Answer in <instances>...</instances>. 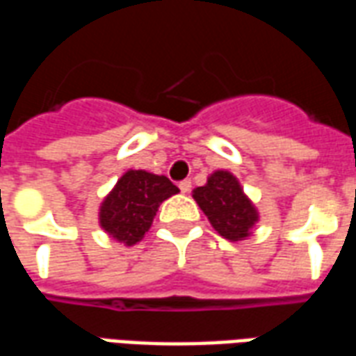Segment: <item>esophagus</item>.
Returning <instances> with one entry per match:
<instances>
[{
  "instance_id": "1",
  "label": "esophagus",
  "mask_w": 356,
  "mask_h": 356,
  "mask_svg": "<svg viewBox=\"0 0 356 356\" xmlns=\"http://www.w3.org/2000/svg\"><path fill=\"white\" fill-rule=\"evenodd\" d=\"M191 186H193V183H191L188 179H185V181H181V183H179V191H181L183 194H186L188 191H191Z\"/></svg>"
}]
</instances>
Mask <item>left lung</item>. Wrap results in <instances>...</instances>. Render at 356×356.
Returning <instances> with one entry per match:
<instances>
[{"label":"left lung","instance_id":"left-lung-1","mask_svg":"<svg viewBox=\"0 0 356 356\" xmlns=\"http://www.w3.org/2000/svg\"><path fill=\"white\" fill-rule=\"evenodd\" d=\"M193 196L211 227L227 240L246 238L257 221V209L229 171H216Z\"/></svg>","mask_w":356,"mask_h":356}]
</instances>
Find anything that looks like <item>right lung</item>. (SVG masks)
I'll list each match as a JSON object with an SVG mask.
<instances>
[{
  "label": "right lung",
  "instance_id": "1",
  "mask_svg": "<svg viewBox=\"0 0 356 356\" xmlns=\"http://www.w3.org/2000/svg\"><path fill=\"white\" fill-rule=\"evenodd\" d=\"M179 188L163 175L129 170L101 206V227L118 242L133 246L150 229L158 206Z\"/></svg>",
  "mask_w": 356,
  "mask_h": 356
}]
</instances>
